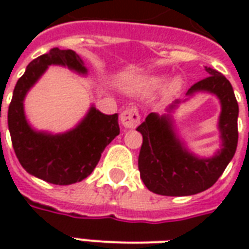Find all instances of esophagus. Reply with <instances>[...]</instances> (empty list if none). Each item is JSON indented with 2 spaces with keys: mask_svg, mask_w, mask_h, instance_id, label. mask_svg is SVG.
<instances>
[{
  "mask_svg": "<svg viewBox=\"0 0 249 249\" xmlns=\"http://www.w3.org/2000/svg\"><path fill=\"white\" fill-rule=\"evenodd\" d=\"M120 120H121V124H123L124 128L132 129V128H136L140 123V114H139L137 109L132 107V108L125 109L120 116Z\"/></svg>",
  "mask_w": 249,
  "mask_h": 249,
  "instance_id": "obj_1",
  "label": "esophagus"
}]
</instances>
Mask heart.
I'll list each match as a JSON object with an SVG mask.
<instances>
[{"label": "heart", "instance_id": "obj_1", "mask_svg": "<svg viewBox=\"0 0 249 249\" xmlns=\"http://www.w3.org/2000/svg\"><path fill=\"white\" fill-rule=\"evenodd\" d=\"M164 82H165V77L152 76L144 80V82H142V88H145V89H148V90H152V89H157V88L162 87V84H164ZM172 85L173 87H176V85H178V82L173 81Z\"/></svg>", "mask_w": 249, "mask_h": 249}]
</instances>
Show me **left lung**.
I'll use <instances>...</instances> for the list:
<instances>
[{"instance_id": "left-lung-1", "label": "left lung", "mask_w": 249, "mask_h": 249, "mask_svg": "<svg viewBox=\"0 0 249 249\" xmlns=\"http://www.w3.org/2000/svg\"><path fill=\"white\" fill-rule=\"evenodd\" d=\"M205 71L208 77L189 88L187 96L207 92L219 98L221 112L217 128L221 146L212 157H198L188 151L169 114L178 108L180 100L168 107L169 113H149L137 130L142 135L139 155L140 178L151 192L162 196H191L203 192L219 180L235 156L239 139V105L235 93L231 82L220 71L208 66H205Z\"/></svg>"}]
</instances>
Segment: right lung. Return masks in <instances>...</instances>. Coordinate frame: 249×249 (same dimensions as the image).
Wrapping results in <instances>:
<instances>
[{"label":"right lung","instance_id":"add662e5","mask_svg":"<svg viewBox=\"0 0 249 249\" xmlns=\"http://www.w3.org/2000/svg\"><path fill=\"white\" fill-rule=\"evenodd\" d=\"M51 65L66 66L78 74L88 73L81 57L71 49L53 48L37 57L16 84L8 110L9 132L16 156L26 172L46 183L69 185L93 172L105 146L119 136V116L104 114L92 105L81 123L65 133L33 129L25 116V96Z\"/></svg>","mask_w":249,"mask_h":249}]
</instances>
